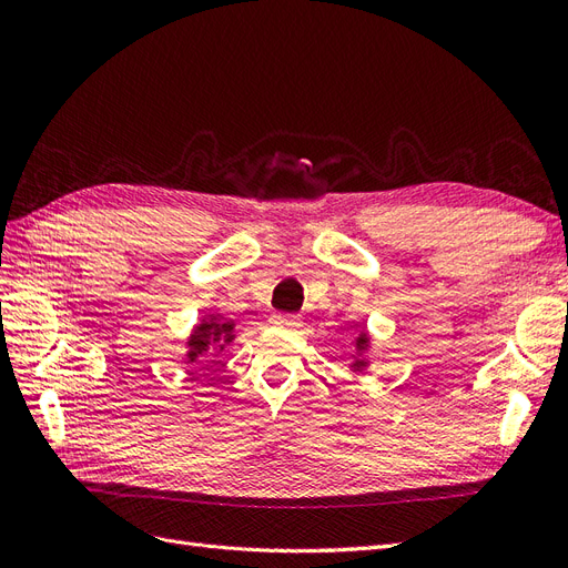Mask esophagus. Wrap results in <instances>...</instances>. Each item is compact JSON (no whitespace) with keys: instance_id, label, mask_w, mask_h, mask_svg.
<instances>
[{"instance_id":"esophagus-1","label":"esophagus","mask_w":568,"mask_h":568,"mask_svg":"<svg viewBox=\"0 0 568 568\" xmlns=\"http://www.w3.org/2000/svg\"><path fill=\"white\" fill-rule=\"evenodd\" d=\"M274 324L286 326V329H294V326H301V317L298 315H277L274 317Z\"/></svg>"}]
</instances>
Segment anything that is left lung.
Listing matches in <instances>:
<instances>
[{"instance_id":"left-lung-1","label":"left lung","mask_w":568,"mask_h":568,"mask_svg":"<svg viewBox=\"0 0 568 568\" xmlns=\"http://www.w3.org/2000/svg\"><path fill=\"white\" fill-rule=\"evenodd\" d=\"M369 348V336H367V332H359L357 336H355V351H357V357H355V363H353V369H363V367H367V359L363 357V353Z\"/></svg>"}]
</instances>
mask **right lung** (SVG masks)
Masks as SVG:
<instances>
[{
	"label": "right lung",
	"instance_id": "right-lung-1",
	"mask_svg": "<svg viewBox=\"0 0 568 568\" xmlns=\"http://www.w3.org/2000/svg\"><path fill=\"white\" fill-rule=\"evenodd\" d=\"M234 341V322H225L220 315H205L201 324L194 326L192 336L186 338V363H201L203 353L225 351V346Z\"/></svg>",
	"mask_w": 568,
	"mask_h": 568
}]
</instances>
